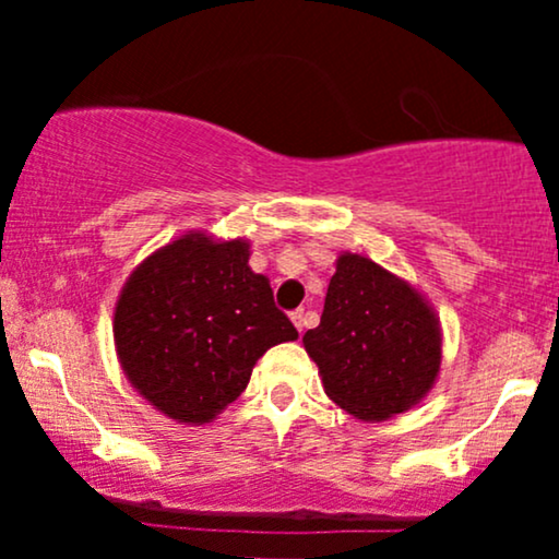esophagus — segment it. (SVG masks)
Instances as JSON below:
<instances>
[{
  "mask_svg": "<svg viewBox=\"0 0 559 559\" xmlns=\"http://www.w3.org/2000/svg\"><path fill=\"white\" fill-rule=\"evenodd\" d=\"M292 323L297 325L299 333L305 331V325H307V312H305V310H294V312H292Z\"/></svg>",
  "mask_w": 559,
  "mask_h": 559,
  "instance_id": "obj_1",
  "label": "esophagus"
}]
</instances>
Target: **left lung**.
<instances>
[{
	"label": "left lung",
	"instance_id": "left-lung-1",
	"mask_svg": "<svg viewBox=\"0 0 559 559\" xmlns=\"http://www.w3.org/2000/svg\"><path fill=\"white\" fill-rule=\"evenodd\" d=\"M325 394L357 420L407 413L441 370V325L413 284L362 254L336 260L318 329L301 336Z\"/></svg>",
	"mask_w": 559,
	"mask_h": 559
}]
</instances>
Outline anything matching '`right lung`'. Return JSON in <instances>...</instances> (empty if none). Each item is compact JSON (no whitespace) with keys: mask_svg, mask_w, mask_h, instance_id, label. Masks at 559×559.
I'll return each mask as SVG.
<instances>
[{"mask_svg":"<svg viewBox=\"0 0 559 559\" xmlns=\"http://www.w3.org/2000/svg\"><path fill=\"white\" fill-rule=\"evenodd\" d=\"M112 336L128 383L152 407L204 426L247 389L271 346L299 333L271 281L249 267L247 239L189 230L128 275Z\"/></svg>","mask_w":559,"mask_h":559,"instance_id":"1","label":"right lung"}]
</instances>
